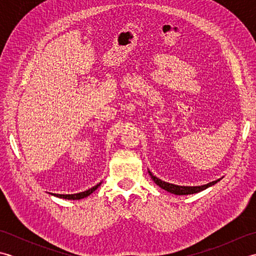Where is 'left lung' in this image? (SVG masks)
I'll return each mask as SVG.
<instances>
[{"mask_svg":"<svg viewBox=\"0 0 256 256\" xmlns=\"http://www.w3.org/2000/svg\"><path fill=\"white\" fill-rule=\"evenodd\" d=\"M148 174L150 175L152 179L154 180V182L157 184V186H160L162 189L166 190V192H168L174 194H178V196L192 194L200 192H202V190H204L206 188L214 186V184H216V182L221 180V178H219L214 182H211L206 184H201V186H178V184H170V182H166L164 180H162V179L154 176L150 170H148Z\"/></svg>","mask_w":256,"mask_h":256,"instance_id":"8db88e82","label":"left lung"}]
</instances>
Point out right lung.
<instances>
[{"label": "right lung", "instance_id": "add662e5", "mask_svg": "<svg viewBox=\"0 0 256 256\" xmlns=\"http://www.w3.org/2000/svg\"><path fill=\"white\" fill-rule=\"evenodd\" d=\"M100 184H101V182L96 184L94 187H92V188H90V189H88V190H86V192H78V194H52V196H56V197H58V198H62V199L79 200V199H82V198L88 197V196H90L92 192H94V190L98 189V187H99Z\"/></svg>", "mask_w": 256, "mask_h": 256}]
</instances>
